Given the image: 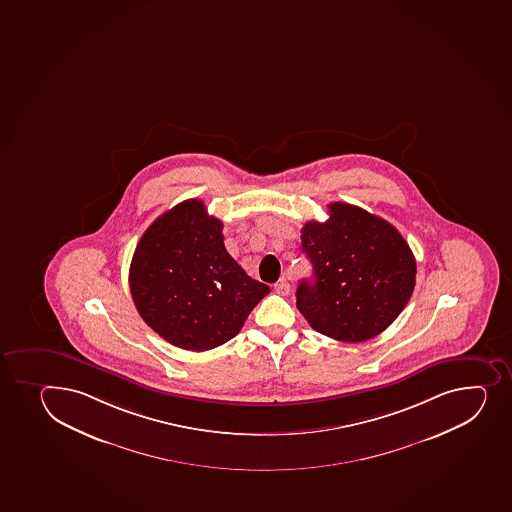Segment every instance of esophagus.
Segmentation results:
<instances>
[{"label":"esophagus","mask_w":512,"mask_h":512,"mask_svg":"<svg viewBox=\"0 0 512 512\" xmlns=\"http://www.w3.org/2000/svg\"><path fill=\"white\" fill-rule=\"evenodd\" d=\"M274 289L280 296H289L290 294V284L285 279L279 280V282L274 285Z\"/></svg>","instance_id":"1"}]
</instances>
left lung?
I'll use <instances>...</instances> for the list:
<instances>
[{
	"label": "left lung",
	"mask_w": 512,
	"mask_h": 512,
	"mask_svg": "<svg viewBox=\"0 0 512 512\" xmlns=\"http://www.w3.org/2000/svg\"><path fill=\"white\" fill-rule=\"evenodd\" d=\"M302 250L314 279L302 280L297 309L312 329L343 343L385 331L415 289L417 262L393 225L349 203H331L326 222H307Z\"/></svg>",
	"instance_id": "8db88e82"
}]
</instances>
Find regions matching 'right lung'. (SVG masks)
Wrapping results in <instances>:
<instances>
[{
    "label": "right lung",
    "instance_id": "right-lung-1",
    "mask_svg": "<svg viewBox=\"0 0 512 512\" xmlns=\"http://www.w3.org/2000/svg\"><path fill=\"white\" fill-rule=\"evenodd\" d=\"M222 230L203 201H181L151 223L132 255L137 312L176 348L200 353L222 346L270 292L232 259Z\"/></svg>",
    "mask_w": 512,
    "mask_h": 512
}]
</instances>
